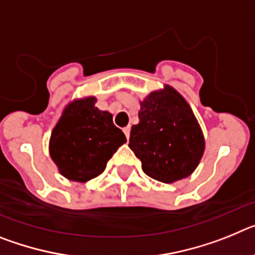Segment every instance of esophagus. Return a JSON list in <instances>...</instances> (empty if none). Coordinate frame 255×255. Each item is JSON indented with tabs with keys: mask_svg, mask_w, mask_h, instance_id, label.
I'll return each instance as SVG.
<instances>
[{
	"mask_svg": "<svg viewBox=\"0 0 255 255\" xmlns=\"http://www.w3.org/2000/svg\"><path fill=\"white\" fill-rule=\"evenodd\" d=\"M130 129H131L130 126H126V128H124V132H125L126 138H128V139L130 138Z\"/></svg>",
	"mask_w": 255,
	"mask_h": 255,
	"instance_id": "obj_1",
	"label": "esophagus"
}]
</instances>
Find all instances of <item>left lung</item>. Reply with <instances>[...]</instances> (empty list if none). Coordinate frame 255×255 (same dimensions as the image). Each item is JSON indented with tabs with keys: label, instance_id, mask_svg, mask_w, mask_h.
<instances>
[{
	"label": "left lung",
	"instance_id": "left-lung-1",
	"mask_svg": "<svg viewBox=\"0 0 255 255\" xmlns=\"http://www.w3.org/2000/svg\"><path fill=\"white\" fill-rule=\"evenodd\" d=\"M138 116L129 147L144 173L166 184L193 173L203 155L204 138L188 102L166 85L140 102Z\"/></svg>",
	"mask_w": 255,
	"mask_h": 255
}]
</instances>
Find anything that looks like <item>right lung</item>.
<instances>
[{
  "label": "right lung",
  "mask_w": 255,
  "mask_h": 255,
  "mask_svg": "<svg viewBox=\"0 0 255 255\" xmlns=\"http://www.w3.org/2000/svg\"><path fill=\"white\" fill-rule=\"evenodd\" d=\"M88 97L70 103L52 131L51 158L62 176L85 182L105 171L108 159L126 141L112 115L96 107Z\"/></svg>",
  "instance_id": "1"
}]
</instances>
